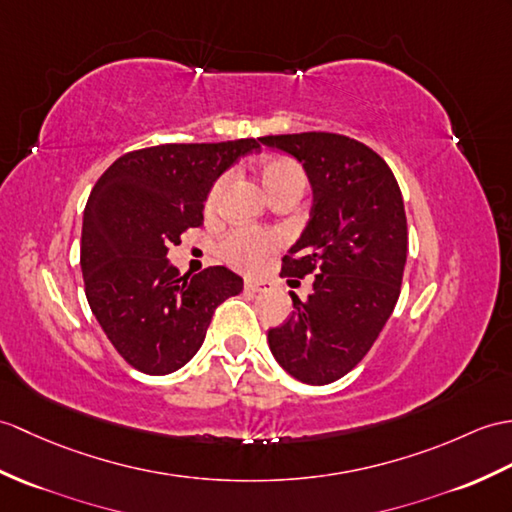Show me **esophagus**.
<instances>
[{
    "instance_id": "1",
    "label": "esophagus",
    "mask_w": 512,
    "mask_h": 512,
    "mask_svg": "<svg viewBox=\"0 0 512 512\" xmlns=\"http://www.w3.org/2000/svg\"><path fill=\"white\" fill-rule=\"evenodd\" d=\"M244 288H246L248 292H266V290H268V285H266L264 281H253V279H248V281L244 283Z\"/></svg>"
}]
</instances>
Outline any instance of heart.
Masks as SVG:
<instances>
[{
    "instance_id": "obj_1",
    "label": "heart",
    "mask_w": 512,
    "mask_h": 512,
    "mask_svg": "<svg viewBox=\"0 0 512 512\" xmlns=\"http://www.w3.org/2000/svg\"><path fill=\"white\" fill-rule=\"evenodd\" d=\"M259 181L266 187V192L272 198L281 192H290V189L303 194L307 176L301 165L294 159L272 154V157L261 159L259 163ZM224 187H227V176L218 178V181L211 185L205 200V209L209 213L218 209ZM277 248H279L277 235L257 231V229H233L231 233L224 235V240L218 246V253L224 261H227V264L235 268L255 270L261 261H264L270 253H275Z\"/></svg>"
}]
</instances>
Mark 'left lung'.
Instances as JSON below:
<instances>
[{
  "label": "left lung",
  "instance_id": "8db88e82",
  "mask_svg": "<svg viewBox=\"0 0 512 512\" xmlns=\"http://www.w3.org/2000/svg\"><path fill=\"white\" fill-rule=\"evenodd\" d=\"M259 141L303 163L314 189L310 222L281 266L292 285L314 275V290L303 301L290 292L294 312L268 331L270 351L301 382L331 384L362 362L397 305L408 255L401 189L358 139L314 130Z\"/></svg>",
  "mask_w": 512,
  "mask_h": 512
}]
</instances>
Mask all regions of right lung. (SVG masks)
<instances>
[{
    "label": "right lung",
    "mask_w": 512,
    "mask_h": 512,
    "mask_svg": "<svg viewBox=\"0 0 512 512\" xmlns=\"http://www.w3.org/2000/svg\"><path fill=\"white\" fill-rule=\"evenodd\" d=\"M259 139L163 144L126 152L98 183L82 218L80 266L93 316L122 358L168 375L194 358L216 307L242 292L224 266L178 275L168 251L202 227L213 181Z\"/></svg>",
    "instance_id": "right-lung-1"
}]
</instances>
